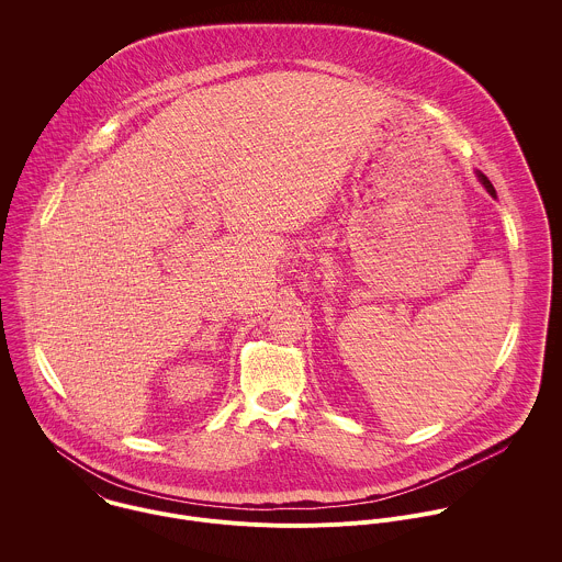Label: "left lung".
<instances>
[{"label":"left lung","instance_id":"left-lung-1","mask_svg":"<svg viewBox=\"0 0 562 562\" xmlns=\"http://www.w3.org/2000/svg\"><path fill=\"white\" fill-rule=\"evenodd\" d=\"M479 177H481L482 186H484V188H486V190H488V194H493V196H495V190H493V186H491V181H488V179H486V177H484V175H482V172H479Z\"/></svg>","mask_w":562,"mask_h":562}]
</instances>
